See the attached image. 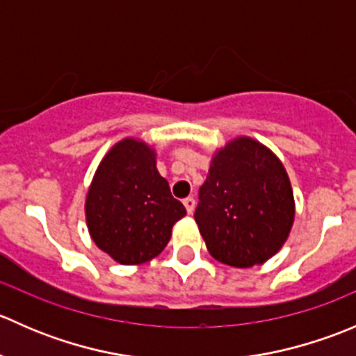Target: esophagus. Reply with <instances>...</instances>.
Here are the masks:
<instances>
[{"label":"esophagus","mask_w":356,"mask_h":356,"mask_svg":"<svg viewBox=\"0 0 356 356\" xmlns=\"http://www.w3.org/2000/svg\"><path fill=\"white\" fill-rule=\"evenodd\" d=\"M182 203H184L186 210H188V213H189V215H191L193 211H195V204H196V201H195V198H193V196H188V198H184V201H182Z\"/></svg>","instance_id":"esophagus-1"}]
</instances>
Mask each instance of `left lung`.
Instances as JSON below:
<instances>
[{
	"instance_id": "8db88e82",
	"label": "left lung",
	"mask_w": 356,
	"mask_h": 356,
	"mask_svg": "<svg viewBox=\"0 0 356 356\" xmlns=\"http://www.w3.org/2000/svg\"><path fill=\"white\" fill-rule=\"evenodd\" d=\"M195 220L215 260L239 268L264 264L288 239L293 191L279 158L239 138L211 160Z\"/></svg>"
}]
</instances>
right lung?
Returning a JSON list of instances; mask_svg holds the SVG:
<instances>
[{"label":"right lung","mask_w":356,"mask_h":356,"mask_svg":"<svg viewBox=\"0 0 356 356\" xmlns=\"http://www.w3.org/2000/svg\"><path fill=\"white\" fill-rule=\"evenodd\" d=\"M184 215V204L158 174L153 149L136 139H124L103 158L86 200L92 241L124 265L160 254Z\"/></svg>","instance_id":"right-lung-1"}]
</instances>
